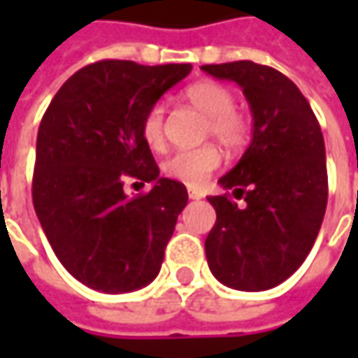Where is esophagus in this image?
Segmentation results:
<instances>
[{
	"instance_id": "obj_1",
	"label": "esophagus",
	"mask_w": 358,
	"mask_h": 358,
	"mask_svg": "<svg viewBox=\"0 0 358 358\" xmlns=\"http://www.w3.org/2000/svg\"><path fill=\"white\" fill-rule=\"evenodd\" d=\"M189 199H201V193L193 191V189H189Z\"/></svg>"
}]
</instances>
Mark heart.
I'll return each mask as SVG.
<instances>
[{
    "label": "heart",
    "mask_w": 358,
    "mask_h": 358,
    "mask_svg": "<svg viewBox=\"0 0 358 358\" xmlns=\"http://www.w3.org/2000/svg\"><path fill=\"white\" fill-rule=\"evenodd\" d=\"M189 103L207 117V133L227 149H239L247 139V121L235 109V93L219 81H197L183 93ZM141 137L153 151L165 145V109L151 105L141 119ZM221 165V153L215 145L183 149L165 161L163 171L189 187H201Z\"/></svg>",
    "instance_id": "obj_1"
}]
</instances>
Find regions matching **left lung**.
Returning <instances> with one entry per match:
<instances>
[{"label": "left lung", "mask_w": 358, "mask_h": 358, "mask_svg": "<svg viewBox=\"0 0 358 358\" xmlns=\"http://www.w3.org/2000/svg\"><path fill=\"white\" fill-rule=\"evenodd\" d=\"M239 85L253 115V139L219 179L231 195L207 197L217 221L205 239L217 281L237 291H267L303 265L327 209V161L309 101L281 71L253 62L203 65Z\"/></svg>", "instance_id": "obj_1"}]
</instances>
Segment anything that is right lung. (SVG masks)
<instances>
[{
    "label": "right lung",
    "instance_id": "right-lung-1",
    "mask_svg": "<svg viewBox=\"0 0 358 358\" xmlns=\"http://www.w3.org/2000/svg\"><path fill=\"white\" fill-rule=\"evenodd\" d=\"M189 73V63H91L63 83L41 119L35 213L63 267L90 289L131 293L159 275L189 197L183 183L159 177L141 119ZM127 176L154 187L127 198Z\"/></svg>",
    "mask_w": 358,
    "mask_h": 358
}]
</instances>
